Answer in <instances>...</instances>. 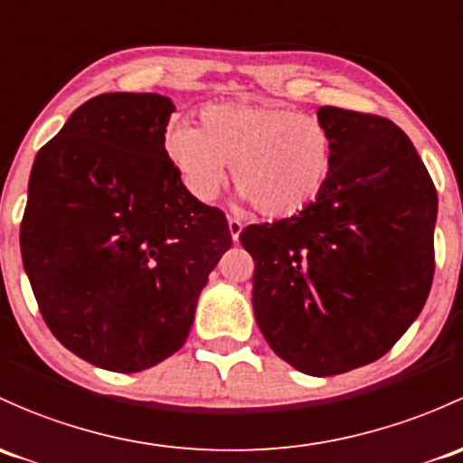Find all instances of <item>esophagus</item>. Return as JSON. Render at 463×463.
<instances>
[{
  "instance_id": "esophagus-1",
  "label": "esophagus",
  "mask_w": 463,
  "mask_h": 463,
  "mask_svg": "<svg viewBox=\"0 0 463 463\" xmlns=\"http://www.w3.org/2000/svg\"><path fill=\"white\" fill-rule=\"evenodd\" d=\"M228 231H231V237H232V241H240V235H241V231H244V226H241V222L240 219H228Z\"/></svg>"
}]
</instances>
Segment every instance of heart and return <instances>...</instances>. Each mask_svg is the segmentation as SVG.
Returning <instances> with one entry per match:
<instances>
[{
  "label": "heart",
  "mask_w": 463,
  "mask_h": 463,
  "mask_svg": "<svg viewBox=\"0 0 463 463\" xmlns=\"http://www.w3.org/2000/svg\"><path fill=\"white\" fill-rule=\"evenodd\" d=\"M199 124L179 117L168 124L164 148L184 186L211 202L226 179L260 215H299L319 197L335 164L330 130L313 115L260 101L208 104Z\"/></svg>",
  "instance_id": "obj_1"
}]
</instances>
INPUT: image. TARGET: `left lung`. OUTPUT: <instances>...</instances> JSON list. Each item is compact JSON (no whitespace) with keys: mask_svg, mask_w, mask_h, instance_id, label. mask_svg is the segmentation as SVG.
<instances>
[{"mask_svg":"<svg viewBox=\"0 0 463 463\" xmlns=\"http://www.w3.org/2000/svg\"><path fill=\"white\" fill-rule=\"evenodd\" d=\"M335 164L299 215L248 226L252 308L277 357L313 377L377 362L420 317L435 272L437 191L391 119L321 106Z\"/></svg>","mask_w":463,"mask_h":463,"instance_id":"8db88e82","label":"left lung"}]
</instances>
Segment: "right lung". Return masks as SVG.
I'll return each instance as SVG.
<instances>
[{
  "label": "right lung",
  "instance_id": "right-lung-1",
  "mask_svg": "<svg viewBox=\"0 0 463 463\" xmlns=\"http://www.w3.org/2000/svg\"><path fill=\"white\" fill-rule=\"evenodd\" d=\"M175 104L104 92L37 153L19 231L42 317L97 368L139 373L177 353L208 275L232 244L164 148Z\"/></svg>",
  "mask_w": 463,
  "mask_h": 463
}]
</instances>
